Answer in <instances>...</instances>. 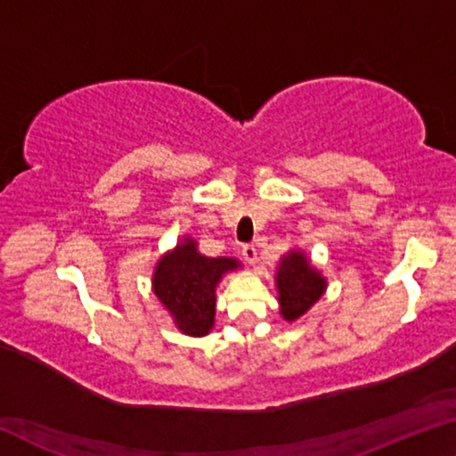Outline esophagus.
Returning <instances> with one entry per match:
<instances>
[{
	"label": "esophagus",
	"instance_id": "1",
	"mask_svg": "<svg viewBox=\"0 0 456 456\" xmlns=\"http://www.w3.org/2000/svg\"><path fill=\"white\" fill-rule=\"evenodd\" d=\"M241 256H243V259L247 261V264H256V259H257L256 245H243L241 247Z\"/></svg>",
	"mask_w": 456,
	"mask_h": 456
}]
</instances>
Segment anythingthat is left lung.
<instances>
[{"label":"left lung","instance_id":"left-lung-1","mask_svg":"<svg viewBox=\"0 0 456 456\" xmlns=\"http://www.w3.org/2000/svg\"><path fill=\"white\" fill-rule=\"evenodd\" d=\"M273 280L280 315L289 323L312 310V305L328 289V280L304 249H289L283 253L275 267Z\"/></svg>","mask_w":456,"mask_h":456}]
</instances>
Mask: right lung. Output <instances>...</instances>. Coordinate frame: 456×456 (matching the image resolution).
Instances as JSON below:
<instances>
[{"label": "right lung", "instance_id": "right-lung-1", "mask_svg": "<svg viewBox=\"0 0 456 456\" xmlns=\"http://www.w3.org/2000/svg\"><path fill=\"white\" fill-rule=\"evenodd\" d=\"M241 269L237 257H209L197 239L183 235L152 269V293L184 336L203 338L215 328L217 288L223 277Z\"/></svg>", "mask_w": 456, "mask_h": 456}]
</instances>
